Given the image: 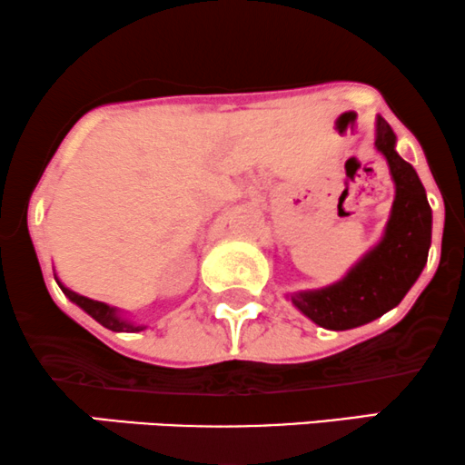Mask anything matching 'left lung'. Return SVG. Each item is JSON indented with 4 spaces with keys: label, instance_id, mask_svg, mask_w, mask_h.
<instances>
[{
    "label": "left lung",
    "instance_id": "left-lung-1",
    "mask_svg": "<svg viewBox=\"0 0 465 465\" xmlns=\"http://www.w3.org/2000/svg\"><path fill=\"white\" fill-rule=\"evenodd\" d=\"M398 138L382 116H375L373 147L384 155L393 180V204L382 237L345 276L325 288L285 294L302 316L322 330L345 331L367 325L400 305L429 259L432 211L417 171L395 149Z\"/></svg>",
    "mask_w": 465,
    "mask_h": 465
}]
</instances>
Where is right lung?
Segmentation results:
<instances>
[{
  "mask_svg": "<svg viewBox=\"0 0 465 465\" xmlns=\"http://www.w3.org/2000/svg\"><path fill=\"white\" fill-rule=\"evenodd\" d=\"M54 279H56V283H59L61 292H64L67 299L74 302V305L81 307L85 314H90L94 321L101 322L103 327H107V330H112V331H143V330H147V325H135L134 321H129V318L124 316V312L118 310V307H112V305H107V302L94 301V299H87V296L76 294V292L65 288V285L61 283V279L56 274H54Z\"/></svg>",
  "mask_w": 465,
  "mask_h": 465,
  "instance_id": "1",
  "label": "right lung"
}]
</instances>
